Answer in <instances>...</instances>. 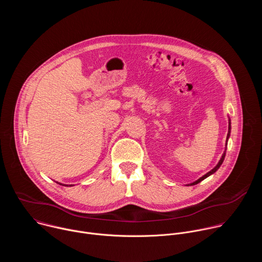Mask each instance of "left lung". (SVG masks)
Returning a JSON list of instances; mask_svg holds the SVG:
<instances>
[{
	"instance_id": "obj_1",
	"label": "left lung",
	"mask_w": 262,
	"mask_h": 262,
	"mask_svg": "<svg viewBox=\"0 0 262 262\" xmlns=\"http://www.w3.org/2000/svg\"><path fill=\"white\" fill-rule=\"evenodd\" d=\"M228 123H229V125H228V134H227V139H226V144H225V151H224V154L222 155V158H221V160L219 161V163L216 164V166L212 169V170H210L209 172H207L205 175H203L202 177H200L199 179H197L196 181H194V182H192V183H190L189 185H194V184H197V183H199L200 181H202V180H204L205 178H207L208 176H210L211 174H213L215 171H217V169L221 167V165L223 164V162H224V159H225V156H226V149H227V142H228V139H229V137H230V133H231V120H230V118H229V120H228Z\"/></svg>"
}]
</instances>
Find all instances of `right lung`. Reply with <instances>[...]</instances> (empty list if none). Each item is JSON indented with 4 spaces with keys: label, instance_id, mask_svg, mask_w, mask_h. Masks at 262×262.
<instances>
[{
    "label": "right lung",
    "instance_id": "1",
    "mask_svg": "<svg viewBox=\"0 0 262 262\" xmlns=\"http://www.w3.org/2000/svg\"><path fill=\"white\" fill-rule=\"evenodd\" d=\"M56 182H57V183H59L60 185H65V186H68V185H66V184H63V183H60V182H58V181H56ZM71 185H73V184H70V186H71Z\"/></svg>",
    "mask_w": 262,
    "mask_h": 262
}]
</instances>
